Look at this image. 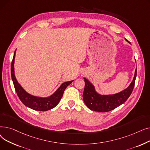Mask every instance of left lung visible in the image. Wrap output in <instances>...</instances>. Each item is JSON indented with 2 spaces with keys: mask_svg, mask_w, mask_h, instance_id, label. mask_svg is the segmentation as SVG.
I'll list each match as a JSON object with an SVG mask.
<instances>
[{
  "mask_svg": "<svg viewBox=\"0 0 150 150\" xmlns=\"http://www.w3.org/2000/svg\"><path fill=\"white\" fill-rule=\"evenodd\" d=\"M125 39L129 42L127 39ZM137 69L135 71L133 80L128 88L114 95L109 96H101L97 93L94 86L87 79L84 78L85 86L83 98L86 105L92 111L101 112L110 111L119 106L124 103L131 96L134 87Z\"/></svg>",
  "mask_w": 150,
  "mask_h": 150,
  "instance_id": "1",
  "label": "left lung"
}]
</instances>
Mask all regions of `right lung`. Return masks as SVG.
<instances>
[{
    "label": "right lung",
    "instance_id": "obj_1",
    "mask_svg": "<svg viewBox=\"0 0 150 150\" xmlns=\"http://www.w3.org/2000/svg\"><path fill=\"white\" fill-rule=\"evenodd\" d=\"M15 54L16 50L14 51L13 58L11 62V75L14 84V89L17 93L18 97L22 102V103L31 109L39 111H46L54 108L59 103L66 88L73 81H67L62 83L60 87L57 89V91L49 97L41 98L31 96L23 89L21 85L17 81L16 79L14 71Z\"/></svg>",
    "mask_w": 150,
    "mask_h": 150
}]
</instances>
